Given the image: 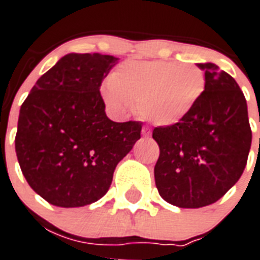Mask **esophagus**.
Listing matches in <instances>:
<instances>
[{"mask_svg": "<svg viewBox=\"0 0 260 260\" xmlns=\"http://www.w3.org/2000/svg\"><path fill=\"white\" fill-rule=\"evenodd\" d=\"M142 134H143V136H144V138H150L151 129H150V128H147V126H144V128H143V131H142Z\"/></svg>", "mask_w": 260, "mask_h": 260, "instance_id": "obj_1", "label": "esophagus"}]
</instances>
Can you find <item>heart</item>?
Returning a JSON list of instances; mask_svg holds the SVG:
<instances>
[{
    "label": "heart",
    "mask_w": 260,
    "mask_h": 260,
    "mask_svg": "<svg viewBox=\"0 0 260 260\" xmlns=\"http://www.w3.org/2000/svg\"><path fill=\"white\" fill-rule=\"evenodd\" d=\"M205 73L174 60L126 62L102 86V98L112 109L131 110L152 124L177 125L189 116L205 93Z\"/></svg>",
    "instance_id": "heart-1"
}]
</instances>
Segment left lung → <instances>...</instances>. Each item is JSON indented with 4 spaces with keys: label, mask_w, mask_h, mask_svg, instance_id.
<instances>
[{
    "label": "left lung",
    "mask_w": 260,
    "mask_h": 260,
    "mask_svg": "<svg viewBox=\"0 0 260 260\" xmlns=\"http://www.w3.org/2000/svg\"><path fill=\"white\" fill-rule=\"evenodd\" d=\"M205 71V93L177 125L156 126L159 146L155 183L160 197L179 208L218 201L242 177L252 132L244 94L232 77L213 63Z\"/></svg>",
    "instance_id": "left-lung-1"
}]
</instances>
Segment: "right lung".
Here are the masks:
<instances>
[{"instance_id": "1", "label": "right lung", "mask_w": 260, "mask_h": 260, "mask_svg": "<svg viewBox=\"0 0 260 260\" xmlns=\"http://www.w3.org/2000/svg\"><path fill=\"white\" fill-rule=\"evenodd\" d=\"M118 58L64 55L22 102L14 139L22 175L55 206L78 208L109 190L114 169L140 139L142 122H114L100 87Z\"/></svg>"}]
</instances>
